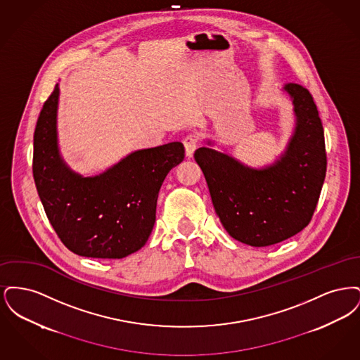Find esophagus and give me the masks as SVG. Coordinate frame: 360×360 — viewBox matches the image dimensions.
Listing matches in <instances>:
<instances>
[{"instance_id":"esophagus-1","label":"esophagus","mask_w":360,"mask_h":360,"mask_svg":"<svg viewBox=\"0 0 360 360\" xmlns=\"http://www.w3.org/2000/svg\"><path fill=\"white\" fill-rule=\"evenodd\" d=\"M198 141H200V139H198L197 135H188V136L184 139L185 153H186L188 158H191L193 154H194V151H195V148L198 146Z\"/></svg>"}]
</instances>
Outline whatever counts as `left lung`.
<instances>
[{"mask_svg":"<svg viewBox=\"0 0 360 360\" xmlns=\"http://www.w3.org/2000/svg\"><path fill=\"white\" fill-rule=\"evenodd\" d=\"M285 90L292 98L297 127L275 165L254 170L206 147L194 154L225 231L254 247L301 232L313 217L326 179L324 129L314 100L298 84H288Z\"/></svg>","mask_w":360,"mask_h":360,"instance_id":"1","label":"left lung"}]
</instances>
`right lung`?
<instances>
[{
    "label": "right lung",
    "mask_w": 360,
    "mask_h": 360,
    "mask_svg": "<svg viewBox=\"0 0 360 360\" xmlns=\"http://www.w3.org/2000/svg\"><path fill=\"white\" fill-rule=\"evenodd\" d=\"M58 86L43 105L34 135V185L58 238L79 257L121 259L140 250L156 219L160 186L185 158L179 141L128 155L93 178L74 174L56 146Z\"/></svg>",
    "instance_id": "obj_1"
}]
</instances>
